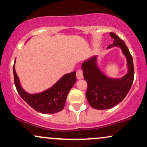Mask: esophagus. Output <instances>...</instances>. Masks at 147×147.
Wrapping results in <instances>:
<instances>
[{
    "mask_svg": "<svg viewBox=\"0 0 147 147\" xmlns=\"http://www.w3.org/2000/svg\"><path fill=\"white\" fill-rule=\"evenodd\" d=\"M77 78L78 79H82L83 78V72L81 69H79L77 71Z\"/></svg>",
    "mask_w": 147,
    "mask_h": 147,
    "instance_id": "1",
    "label": "esophagus"
}]
</instances>
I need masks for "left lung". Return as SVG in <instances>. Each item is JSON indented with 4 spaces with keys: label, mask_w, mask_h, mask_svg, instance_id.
I'll return each instance as SVG.
<instances>
[{
    "label": "left lung",
    "mask_w": 147,
    "mask_h": 147,
    "mask_svg": "<svg viewBox=\"0 0 147 147\" xmlns=\"http://www.w3.org/2000/svg\"><path fill=\"white\" fill-rule=\"evenodd\" d=\"M113 44L108 48L119 46L126 57L128 71L122 79H111L102 73L96 64L97 56L89 58L82 64L84 79L87 83L86 97L90 105L97 109H107L114 107L125 98L134 81V70L132 56L124 41L113 33Z\"/></svg>",
    "instance_id": "8db88e82"
}]
</instances>
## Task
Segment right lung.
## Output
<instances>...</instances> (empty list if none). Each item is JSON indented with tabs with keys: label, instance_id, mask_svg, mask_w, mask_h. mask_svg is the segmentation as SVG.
I'll return each instance as SVG.
<instances>
[{
	"label": "right lung",
	"instance_id": "1",
	"mask_svg": "<svg viewBox=\"0 0 147 147\" xmlns=\"http://www.w3.org/2000/svg\"><path fill=\"white\" fill-rule=\"evenodd\" d=\"M15 85L21 98L33 109L42 113L59 112L65 105L68 92L77 81L76 72L64 75L57 83L42 93L29 94L22 89L13 65Z\"/></svg>",
	"mask_w": 147,
	"mask_h": 147
}]
</instances>
